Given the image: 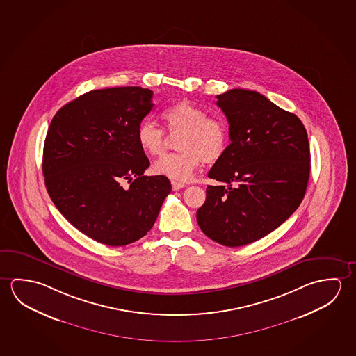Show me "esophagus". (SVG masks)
I'll use <instances>...</instances> for the list:
<instances>
[{
	"label": "esophagus",
	"mask_w": 356,
	"mask_h": 356,
	"mask_svg": "<svg viewBox=\"0 0 356 356\" xmlns=\"http://www.w3.org/2000/svg\"><path fill=\"white\" fill-rule=\"evenodd\" d=\"M171 186H172V190H180V188H184V187L186 186L185 184H182V182H177V181H171Z\"/></svg>",
	"instance_id": "esophagus-1"
}]
</instances>
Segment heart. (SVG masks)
<instances>
[{
    "label": "heart",
    "mask_w": 356,
    "mask_h": 356,
    "mask_svg": "<svg viewBox=\"0 0 356 356\" xmlns=\"http://www.w3.org/2000/svg\"><path fill=\"white\" fill-rule=\"evenodd\" d=\"M170 131L182 130L179 139L181 152L165 154L152 165L156 175L172 180L186 181L202 161L216 163L226 152L228 129L218 118L207 117L206 111L188 100H181L166 108L161 114ZM136 141L141 150L156 156L165 145V131L155 122L145 119L136 129Z\"/></svg>",
    "instance_id": "heart-1"
}]
</instances>
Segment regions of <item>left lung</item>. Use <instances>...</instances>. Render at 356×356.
<instances>
[{
    "instance_id": "1",
    "label": "left lung",
    "mask_w": 356,
    "mask_h": 356,
    "mask_svg": "<svg viewBox=\"0 0 356 356\" xmlns=\"http://www.w3.org/2000/svg\"><path fill=\"white\" fill-rule=\"evenodd\" d=\"M216 98L231 144L209 172L221 185L207 186L196 217L209 238L239 247L280 227L303 201L308 134L297 115L254 90L231 89Z\"/></svg>"
}]
</instances>
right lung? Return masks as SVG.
Listing matches in <instances>:
<instances>
[{
  "label": "right lung",
  "mask_w": 356,
  "mask_h": 356,
  "mask_svg": "<svg viewBox=\"0 0 356 356\" xmlns=\"http://www.w3.org/2000/svg\"><path fill=\"white\" fill-rule=\"evenodd\" d=\"M152 98L141 87L92 90L62 106L48 128L42 163L48 195L76 229L103 245L144 237L171 193L166 176L143 175L150 161L136 129Z\"/></svg>",
  "instance_id": "obj_1"
}]
</instances>
